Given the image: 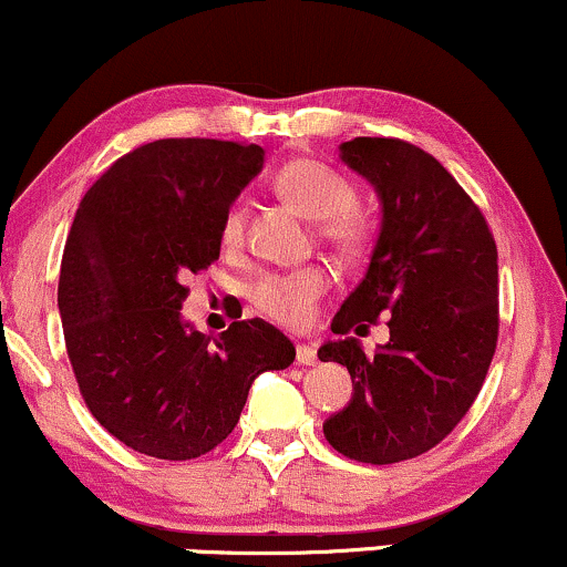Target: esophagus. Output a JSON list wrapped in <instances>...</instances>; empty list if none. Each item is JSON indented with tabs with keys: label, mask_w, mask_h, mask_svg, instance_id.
Segmentation results:
<instances>
[{
	"label": "esophagus",
	"mask_w": 567,
	"mask_h": 567,
	"mask_svg": "<svg viewBox=\"0 0 567 567\" xmlns=\"http://www.w3.org/2000/svg\"><path fill=\"white\" fill-rule=\"evenodd\" d=\"M296 361L301 367H313L317 364V349H311V346H306V343H298V349H296Z\"/></svg>",
	"instance_id": "esophagus-1"
}]
</instances>
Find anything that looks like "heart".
<instances>
[{
    "label": "heart",
    "instance_id": "b5f03b06",
    "mask_svg": "<svg viewBox=\"0 0 567 567\" xmlns=\"http://www.w3.org/2000/svg\"><path fill=\"white\" fill-rule=\"evenodd\" d=\"M277 193L292 203L306 218L317 221L324 243L340 254H359L370 240V218L357 203V187L336 168L319 161H292L277 174ZM245 214L240 203H231L221 218V245L240 248ZM330 288V275L322 266H301L292 271L264 275L250 288V303L271 322L301 330L309 327L319 301Z\"/></svg>",
    "mask_w": 567,
    "mask_h": 567
}]
</instances>
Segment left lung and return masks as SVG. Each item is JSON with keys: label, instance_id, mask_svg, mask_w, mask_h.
Listing matches in <instances>:
<instances>
[{"label": "left lung", "instance_id": "left-lung-1", "mask_svg": "<svg viewBox=\"0 0 567 567\" xmlns=\"http://www.w3.org/2000/svg\"><path fill=\"white\" fill-rule=\"evenodd\" d=\"M340 161L372 184L383 221L332 332H364L391 313V340L372 357L357 338L319 349L353 383L324 439L349 460L393 465L431 452L481 393L499 336L496 243L481 208L425 150L357 136L340 145Z\"/></svg>", "mask_w": 567, "mask_h": 567}]
</instances>
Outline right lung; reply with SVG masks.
<instances>
[{
  "label": "right lung",
  "instance_id": "right-lung-1",
  "mask_svg": "<svg viewBox=\"0 0 567 567\" xmlns=\"http://www.w3.org/2000/svg\"><path fill=\"white\" fill-rule=\"evenodd\" d=\"M261 166L258 145L158 140L115 161L79 203L58 285L65 349L89 412L134 452H210L258 374L296 359L264 319L218 338L182 319V279L216 261L221 218Z\"/></svg>",
  "mask_w": 567,
  "mask_h": 567
}]
</instances>
